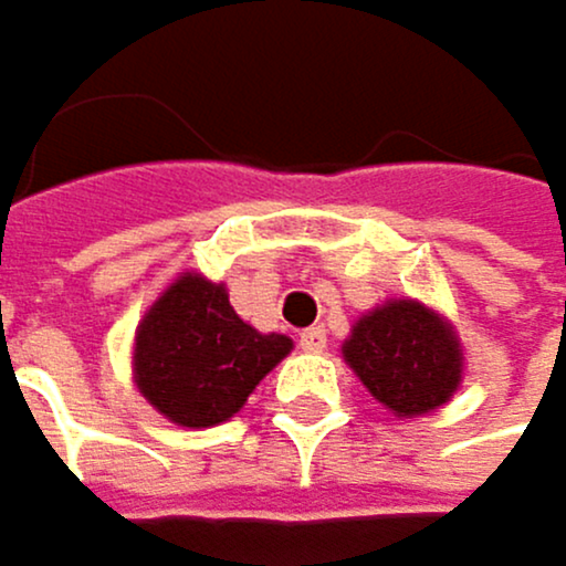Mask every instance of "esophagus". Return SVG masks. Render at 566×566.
Instances as JSON below:
<instances>
[{
  "label": "esophagus",
  "instance_id": "34e87169",
  "mask_svg": "<svg viewBox=\"0 0 566 566\" xmlns=\"http://www.w3.org/2000/svg\"><path fill=\"white\" fill-rule=\"evenodd\" d=\"M298 344H302V350H308V354H319V350L326 347V329H323V326H312V329H305Z\"/></svg>",
  "mask_w": 566,
  "mask_h": 566
}]
</instances>
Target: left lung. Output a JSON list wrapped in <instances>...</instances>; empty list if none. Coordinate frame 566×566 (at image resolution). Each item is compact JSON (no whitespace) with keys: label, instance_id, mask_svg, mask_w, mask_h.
<instances>
[{"label":"left lung","instance_id":"obj_1","mask_svg":"<svg viewBox=\"0 0 566 566\" xmlns=\"http://www.w3.org/2000/svg\"><path fill=\"white\" fill-rule=\"evenodd\" d=\"M344 360L398 419L443 409L464 385V347L453 323L419 298H385L350 326Z\"/></svg>","mask_w":566,"mask_h":566}]
</instances>
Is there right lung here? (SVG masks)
Segmentation results:
<instances>
[{"label":"right lung","instance_id":"1","mask_svg":"<svg viewBox=\"0 0 566 566\" xmlns=\"http://www.w3.org/2000/svg\"><path fill=\"white\" fill-rule=\"evenodd\" d=\"M285 333H261L237 316L222 281L181 271L133 333V385L185 429L233 419L254 388L292 354Z\"/></svg>","mask_w":566,"mask_h":566}]
</instances>
